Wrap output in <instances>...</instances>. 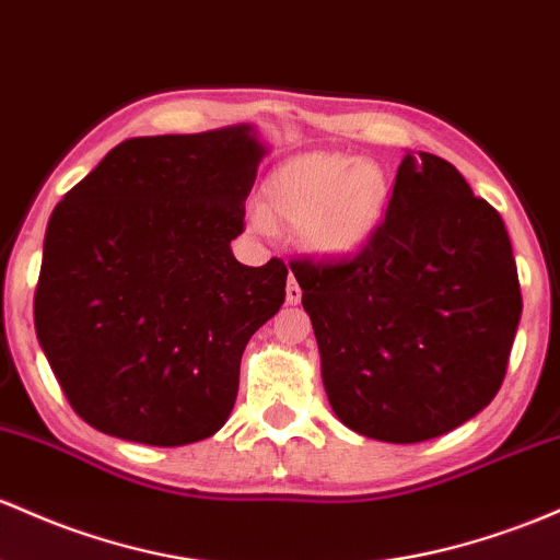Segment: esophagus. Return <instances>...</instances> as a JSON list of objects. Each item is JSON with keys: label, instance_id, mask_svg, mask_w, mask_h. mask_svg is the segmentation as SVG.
Returning a JSON list of instances; mask_svg holds the SVG:
<instances>
[{"label": "esophagus", "instance_id": "obj_1", "mask_svg": "<svg viewBox=\"0 0 560 560\" xmlns=\"http://www.w3.org/2000/svg\"><path fill=\"white\" fill-rule=\"evenodd\" d=\"M300 298H303V290H300L298 281L290 276V284H287V305H298Z\"/></svg>", "mask_w": 560, "mask_h": 560}]
</instances>
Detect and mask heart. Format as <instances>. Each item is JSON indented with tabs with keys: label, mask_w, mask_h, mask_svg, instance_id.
I'll list each match as a JSON object with an SVG mask.
<instances>
[{
	"label": "heart",
	"mask_w": 560,
	"mask_h": 560,
	"mask_svg": "<svg viewBox=\"0 0 560 560\" xmlns=\"http://www.w3.org/2000/svg\"><path fill=\"white\" fill-rule=\"evenodd\" d=\"M266 207H249L252 231L273 223L298 229L300 244L324 260L361 255L377 236L390 201L385 170L340 151H311L287 159L262 183Z\"/></svg>",
	"instance_id": "obj_1"
}]
</instances>
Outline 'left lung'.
<instances>
[{"label":"left lung","mask_w":560,"mask_h":560,"mask_svg":"<svg viewBox=\"0 0 560 560\" xmlns=\"http://www.w3.org/2000/svg\"><path fill=\"white\" fill-rule=\"evenodd\" d=\"M290 268L342 425L417 444L497 396L521 322L518 270L500 212L446 159H401L383 225L353 260Z\"/></svg>","instance_id":"8db88e82"}]
</instances>
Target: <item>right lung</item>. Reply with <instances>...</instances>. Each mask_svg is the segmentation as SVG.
<instances>
[{
  "mask_svg": "<svg viewBox=\"0 0 560 560\" xmlns=\"http://www.w3.org/2000/svg\"><path fill=\"white\" fill-rule=\"evenodd\" d=\"M266 153L252 125L130 138L55 207L34 327L88 425L149 446L225 425L244 348L287 294L284 262L231 252Z\"/></svg>",
  "mask_w": 560,
  "mask_h": 560,
  "instance_id": "obj_1",
  "label": "right lung"
}]
</instances>
